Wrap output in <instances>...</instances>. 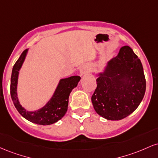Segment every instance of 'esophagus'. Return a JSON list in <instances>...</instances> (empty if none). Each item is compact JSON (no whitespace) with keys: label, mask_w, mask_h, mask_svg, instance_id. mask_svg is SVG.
<instances>
[{"label":"esophagus","mask_w":158,"mask_h":158,"mask_svg":"<svg viewBox=\"0 0 158 158\" xmlns=\"http://www.w3.org/2000/svg\"><path fill=\"white\" fill-rule=\"evenodd\" d=\"M89 70V66H88V65H83V66H81L80 69H79V75H80L81 77H83L85 74L88 73Z\"/></svg>","instance_id":"obj_1"}]
</instances>
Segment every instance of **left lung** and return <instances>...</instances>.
<instances>
[{
    "label": "left lung",
    "mask_w": 158,
    "mask_h": 158,
    "mask_svg": "<svg viewBox=\"0 0 158 158\" xmlns=\"http://www.w3.org/2000/svg\"><path fill=\"white\" fill-rule=\"evenodd\" d=\"M97 76L91 102L99 116L120 120L137 109L146 92V79L142 63L130 47H122Z\"/></svg>",
    "instance_id": "8db88e82"
}]
</instances>
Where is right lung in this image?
Segmentation results:
<instances>
[{"label":"right lung","instance_id":"right-lung-1","mask_svg":"<svg viewBox=\"0 0 158 158\" xmlns=\"http://www.w3.org/2000/svg\"><path fill=\"white\" fill-rule=\"evenodd\" d=\"M28 50L29 49H27L21 53L12 68L10 84V94L12 102L19 114L30 122L42 126L53 124L60 120L66 114L69 96L72 90L77 87L81 78L79 76H73L60 79L51 98L44 106L35 110H26L19 102L17 88L19 71L26 59Z\"/></svg>","mask_w":158,"mask_h":158}]
</instances>
